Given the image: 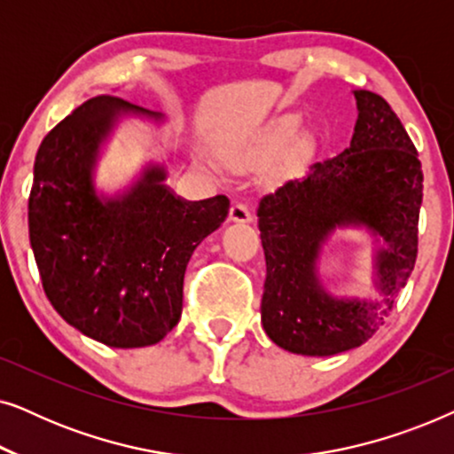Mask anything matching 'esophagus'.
I'll return each instance as SVG.
<instances>
[{
    "mask_svg": "<svg viewBox=\"0 0 454 454\" xmlns=\"http://www.w3.org/2000/svg\"><path fill=\"white\" fill-rule=\"evenodd\" d=\"M229 219L235 223H250L252 221V210L247 207V202H233L231 210H229Z\"/></svg>",
    "mask_w": 454,
    "mask_h": 454,
    "instance_id": "obj_1",
    "label": "esophagus"
}]
</instances>
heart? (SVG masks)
<instances>
[{
  "label": "heart",
  "instance_id": "1",
  "mask_svg": "<svg viewBox=\"0 0 454 454\" xmlns=\"http://www.w3.org/2000/svg\"><path fill=\"white\" fill-rule=\"evenodd\" d=\"M297 128H300V120H297L295 115L277 117V120L270 121V126L266 128V132L262 134V138H260L256 146L246 153H233L229 159L238 165H250V163H258V160L269 159L278 151H283V148L294 140V136L297 134ZM306 148H308L306 140L295 142V153H303Z\"/></svg>",
  "mask_w": 454,
  "mask_h": 454
}]
</instances>
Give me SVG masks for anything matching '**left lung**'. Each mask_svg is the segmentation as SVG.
Here are the masks:
<instances>
[{
  "label": "left lung",
  "instance_id": "left-lung-1",
  "mask_svg": "<svg viewBox=\"0 0 454 454\" xmlns=\"http://www.w3.org/2000/svg\"><path fill=\"white\" fill-rule=\"evenodd\" d=\"M351 146L312 165V173L260 198L258 229L266 258L264 331L283 349L334 356L365 343L395 306L418 258L424 171L390 105L356 90ZM345 222H364L389 241L379 261L380 302H337L315 281L319 246Z\"/></svg>",
  "mask_w": 454,
  "mask_h": 454
}]
</instances>
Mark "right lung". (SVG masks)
I'll return each instance as SVG.
<instances>
[{
    "instance_id": "1",
    "label": "right lung",
    "mask_w": 454,
    "mask_h": 454,
    "mask_svg": "<svg viewBox=\"0 0 454 454\" xmlns=\"http://www.w3.org/2000/svg\"><path fill=\"white\" fill-rule=\"evenodd\" d=\"M121 109L132 107L111 95L92 97L43 138L28 235L55 312L86 337L129 349L159 343L179 322L185 266L225 221L229 198L179 200L154 167L126 198L98 200L90 169Z\"/></svg>"
}]
</instances>
